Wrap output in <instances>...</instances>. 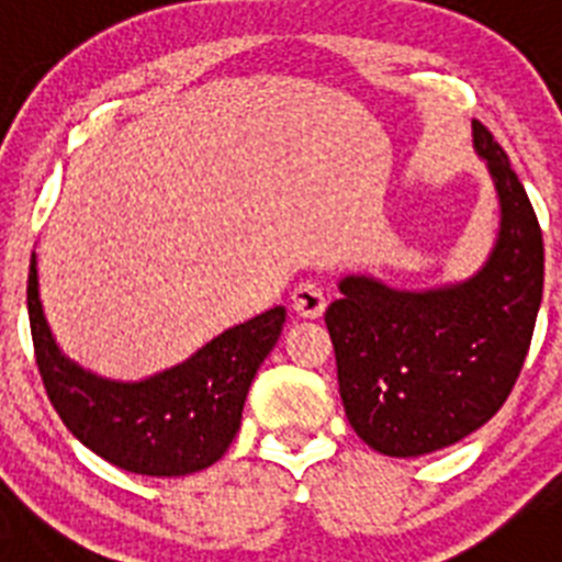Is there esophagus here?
Instances as JSON below:
<instances>
[{
    "label": "esophagus",
    "mask_w": 562,
    "mask_h": 562,
    "mask_svg": "<svg viewBox=\"0 0 562 562\" xmlns=\"http://www.w3.org/2000/svg\"><path fill=\"white\" fill-rule=\"evenodd\" d=\"M292 310L297 312L301 317H321L326 310V295L324 286L317 284V281H301V284L292 290Z\"/></svg>",
    "instance_id": "obj_1"
}]
</instances>
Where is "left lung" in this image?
Wrapping results in <instances>:
<instances>
[{
	"label": "left lung",
	"mask_w": 562,
	"mask_h": 562,
	"mask_svg": "<svg viewBox=\"0 0 562 562\" xmlns=\"http://www.w3.org/2000/svg\"><path fill=\"white\" fill-rule=\"evenodd\" d=\"M473 143L501 202L486 265L461 284L425 292L349 276L326 310L349 425L369 448L396 459L450 448L493 419L524 369L538 321V216L506 151L479 121Z\"/></svg>",
	"instance_id": "obj_1"
}]
</instances>
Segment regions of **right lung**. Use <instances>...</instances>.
<instances>
[{
  "mask_svg": "<svg viewBox=\"0 0 562 562\" xmlns=\"http://www.w3.org/2000/svg\"><path fill=\"white\" fill-rule=\"evenodd\" d=\"M27 315L44 391L81 445L137 475H188L216 464L241 425L247 391L284 329L276 306L213 337L186 362L140 382H114L61 355L38 301L30 258Z\"/></svg>",
  "mask_w": 562,
  "mask_h": 562,
  "instance_id": "obj_1",
  "label": "right lung"
}]
</instances>
